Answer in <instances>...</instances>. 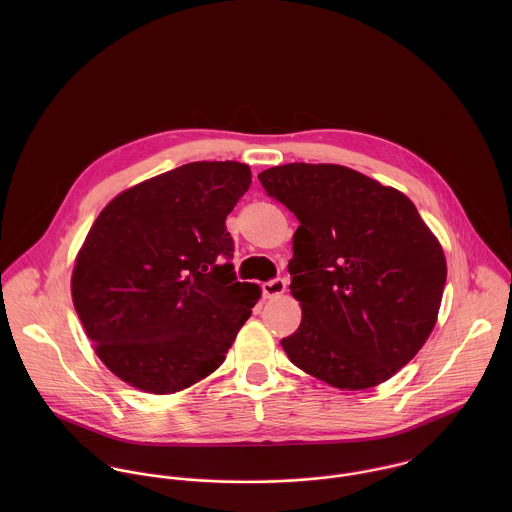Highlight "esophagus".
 <instances>
[{"instance_id": "esophagus-1", "label": "esophagus", "mask_w": 512, "mask_h": 512, "mask_svg": "<svg viewBox=\"0 0 512 512\" xmlns=\"http://www.w3.org/2000/svg\"><path fill=\"white\" fill-rule=\"evenodd\" d=\"M262 292H264V297L282 295V293L286 292V280L284 278H274L270 282H264L262 284Z\"/></svg>"}]
</instances>
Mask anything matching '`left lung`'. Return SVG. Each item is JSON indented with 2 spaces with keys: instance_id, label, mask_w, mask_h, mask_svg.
<instances>
[{
  "instance_id": "left-lung-1",
  "label": "left lung",
  "mask_w": 512,
  "mask_h": 512,
  "mask_svg": "<svg viewBox=\"0 0 512 512\" xmlns=\"http://www.w3.org/2000/svg\"><path fill=\"white\" fill-rule=\"evenodd\" d=\"M299 226L290 260L293 365L341 390H365L408 365L438 319L447 266L414 203L343 165L288 163L258 175Z\"/></svg>"
}]
</instances>
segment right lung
Listing matches in <instances>:
<instances>
[{"instance_id": "obj_1", "label": "right lung", "mask_w": 512, "mask_h": 512, "mask_svg": "<svg viewBox=\"0 0 512 512\" xmlns=\"http://www.w3.org/2000/svg\"><path fill=\"white\" fill-rule=\"evenodd\" d=\"M238 161H195L106 205L74 264V309L124 382L179 392L217 370L260 288L236 282L226 217L250 187Z\"/></svg>"}]
</instances>
